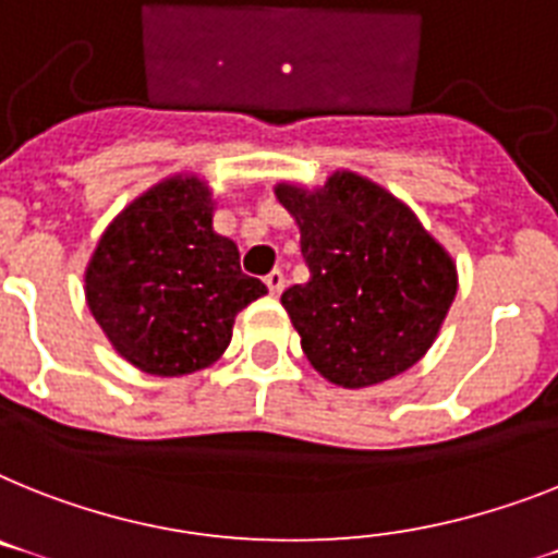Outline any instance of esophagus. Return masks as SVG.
Returning <instances> with one entry per match:
<instances>
[{
    "label": "esophagus",
    "mask_w": 558,
    "mask_h": 558,
    "mask_svg": "<svg viewBox=\"0 0 558 558\" xmlns=\"http://www.w3.org/2000/svg\"><path fill=\"white\" fill-rule=\"evenodd\" d=\"M265 284H268V290L274 293V296H279V293L284 290V274H282V270H279V268L270 270V274L265 276Z\"/></svg>",
    "instance_id": "34e87169"
}]
</instances>
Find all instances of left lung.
<instances>
[{
  "instance_id": "1",
  "label": "left lung",
  "mask_w": 558,
  "mask_h": 558,
  "mask_svg": "<svg viewBox=\"0 0 558 558\" xmlns=\"http://www.w3.org/2000/svg\"><path fill=\"white\" fill-rule=\"evenodd\" d=\"M311 279L282 293L307 362L339 388L388 381L430 351L456 296V262L411 207L353 170L316 191L276 185Z\"/></svg>"
}]
</instances>
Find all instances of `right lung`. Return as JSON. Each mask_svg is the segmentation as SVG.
<instances>
[{
    "label": "right lung",
    "instance_id": "right-lung-1",
    "mask_svg": "<svg viewBox=\"0 0 558 558\" xmlns=\"http://www.w3.org/2000/svg\"><path fill=\"white\" fill-rule=\"evenodd\" d=\"M268 288L242 274L239 247L214 230L205 179L182 173L108 225L85 270L87 307L122 359L150 376L214 365L242 307Z\"/></svg>",
    "mask_w": 558,
    "mask_h": 558
}]
</instances>
